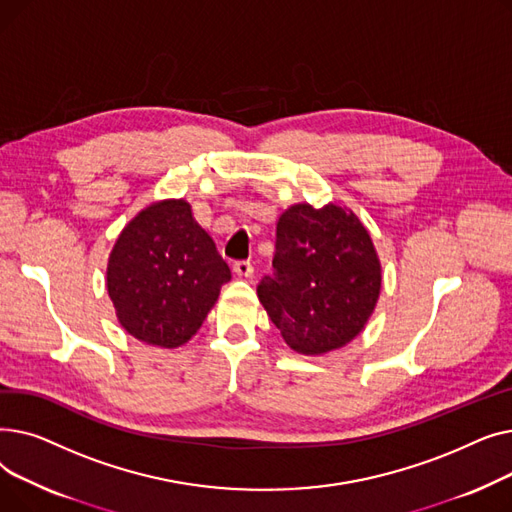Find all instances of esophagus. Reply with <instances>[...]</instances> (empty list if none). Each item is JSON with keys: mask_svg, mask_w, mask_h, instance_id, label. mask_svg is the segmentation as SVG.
Masks as SVG:
<instances>
[{"mask_svg": "<svg viewBox=\"0 0 512 512\" xmlns=\"http://www.w3.org/2000/svg\"><path fill=\"white\" fill-rule=\"evenodd\" d=\"M232 270H234V274L240 276V278H251V276H253V265H251V261H236V263L232 265Z\"/></svg>", "mask_w": 512, "mask_h": 512, "instance_id": "esophagus-1", "label": "esophagus"}]
</instances>
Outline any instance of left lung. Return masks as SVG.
<instances>
[{
  "label": "left lung",
  "mask_w": 512,
  "mask_h": 512,
  "mask_svg": "<svg viewBox=\"0 0 512 512\" xmlns=\"http://www.w3.org/2000/svg\"><path fill=\"white\" fill-rule=\"evenodd\" d=\"M274 274L257 286L284 342L324 355L365 328L380 299L382 265L357 215L334 203L288 207L276 226Z\"/></svg>",
  "instance_id": "left-lung-1"
}]
</instances>
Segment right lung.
Here are the masks:
<instances>
[{"label":"right lung","instance_id":"obj_1","mask_svg":"<svg viewBox=\"0 0 512 512\" xmlns=\"http://www.w3.org/2000/svg\"><path fill=\"white\" fill-rule=\"evenodd\" d=\"M230 267L184 199L157 201L120 232L107 261V294L137 340L176 348L191 340L230 280Z\"/></svg>","mask_w":512,"mask_h":512}]
</instances>
